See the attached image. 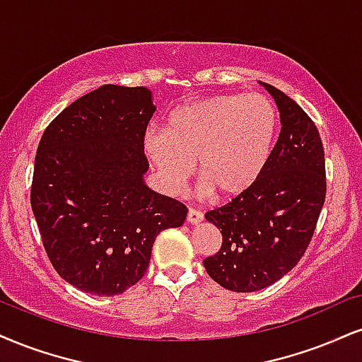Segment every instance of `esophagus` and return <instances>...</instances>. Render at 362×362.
<instances>
[{
  "instance_id": "34e87169",
  "label": "esophagus",
  "mask_w": 362,
  "mask_h": 362,
  "mask_svg": "<svg viewBox=\"0 0 362 362\" xmlns=\"http://www.w3.org/2000/svg\"><path fill=\"white\" fill-rule=\"evenodd\" d=\"M202 219H204L202 212L197 211V209H189V212H187V223L199 224Z\"/></svg>"
}]
</instances>
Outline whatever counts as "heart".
<instances>
[{"instance_id": "1", "label": "heart", "mask_w": 362, "mask_h": 362, "mask_svg": "<svg viewBox=\"0 0 362 362\" xmlns=\"http://www.w3.org/2000/svg\"><path fill=\"white\" fill-rule=\"evenodd\" d=\"M278 116L264 94H221L185 104L163 132H148L145 151L163 185L178 192L192 177L221 200L245 195L263 175L276 136Z\"/></svg>"}]
</instances>
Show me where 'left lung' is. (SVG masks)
Returning <instances> with one entry per match:
<instances>
[{"instance_id": "1", "label": "left lung", "mask_w": 362, "mask_h": 362, "mask_svg": "<svg viewBox=\"0 0 362 362\" xmlns=\"http://www.w3.org/2000/svg\"><path fill=\"white\" fill-rule=\"evenodd\" d=\"M261 84L275 99L281 123L267 168L245 195L206 214L223 234V245L204 267L212 280L239 293L267 288L298 263L327 192L315 123L285 93Z\"/></svg>"}]
</instances>
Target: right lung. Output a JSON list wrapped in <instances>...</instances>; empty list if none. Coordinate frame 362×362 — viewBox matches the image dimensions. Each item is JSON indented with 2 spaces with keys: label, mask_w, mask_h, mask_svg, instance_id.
Instances as JSON below:
<instances>
[{
  "label": "right lung",
  "mask_w": 362,
  "mask_h": 362,
  "mask_svg": "<svg viewBox=\"0 0 362 362\" xmlns=\"http://www.w3.org/2000/svg\"><path fill=\"white\" fill-rule=\"evenodd\" d=\"M146 87L106 84L55 117L37 148L30 202L55 272L86 293L119 295L145 276L163 229L187 207L148 189Z\"/></svg>",
  "instance_id": "obj_1"
}]
</instances>
